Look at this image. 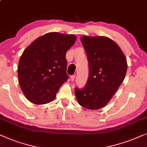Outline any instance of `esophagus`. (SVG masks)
Returning <instances> with one entry per match:
<instances>
[{
  "label": "esophagus",
  "mask_w": 147,
  "mask_h": 147,
  "mask_svg": "<svg viewBox=\"0 0 147 147\" xmlns=\"http://www.w3.org/2000/svg\"><path fill=\"white\" fill-rule=\"evenodd\" d=\"M75 75L70 76V80H71V81H73L74 80H75Z\"/></svg>",
  "instance_id": "obj_1"
}]
</instances>
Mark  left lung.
<instances>
[{"label":"left lung","mask_w":147,"mask_h":147,"mask_svg":"<svg viewBox=\"0 0 147 147\" xmlns=\"http://www.w3.org/2000/svg\"><path fill=\"white\" fill-rule=\"evenodd\" d=\"M88 60L89 77L85 87H75L78 103L89 109L104 107L124 81L126 58L116 43L106 37L81 39Z\"/></svg>","instance_id":"left-lung-1"}]
</instances>
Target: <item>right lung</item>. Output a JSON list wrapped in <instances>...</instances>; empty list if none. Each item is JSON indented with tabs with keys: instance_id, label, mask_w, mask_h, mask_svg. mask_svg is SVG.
Listing matches in <instances>:
<instances>
[{
	"instance_id": "add662e5",
	"label": "right lung",
	"mask_w": 147,
	"mask_h": 147,
	"mask_svg": "<svg viewBox=\"0 0 147 147\" xmlns=\"http://www.w3.org/2000/svg\"><path fill=\"white\" fill-rule=\"evenodd\" d=\"M76 40L74 35L48 33L24 50L19 60L18 78L29 101L41 105L55 99L60 87L69 77L66 54Z\"/></svg>"
}]
</instances>
